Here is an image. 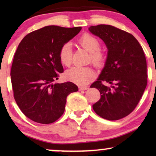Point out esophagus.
Wrapping results in <instances>:
<instances>
[{
    "mask_svg": "<svg viewBox=\"0 0 156 156\" xmlns=\"http://www.w3.org/2000/svg\"><path fill=\"white\" fill-rule=\"evenodd\" d=\"M89 87H85V86H81L79 87V89H80V91H82V90H87V89H88Z\"/></svg>",
    "mask_w": 156,
    "mask_h": 156,
    "instance_id": "1",
    "label": "esophagus"
}]
</instances>
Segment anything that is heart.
I'll list each match as a JSON object with an SVG mask.
<instances>
[{
  "label": "heart",
  "mask_w": 156,
  "mask_h": 156,
  "mask_svg": "<svg viewBox=\"0 0 156 156\" xmlns=\"http://www.w3.org/2000/svg\"><path fill=\"white\" fill-rule=\"evenodd\" d=\"M78 44L89 52V62L95 67H101L106 60V55L101 49V41L90 33H84L78 39ZM59 59L61 64L69 67L72 63V50L69 43H65L59 50ZM96 73L91 67H74L66 71V80L74 84L84 85L95 78Z\"/></svg>",
  "instance_id": "obj_1"
}]
</instances>
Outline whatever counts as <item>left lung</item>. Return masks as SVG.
Listing matches in <instances>:
<instances>
[{"label": "left lung", "instance_id": "1", "mask_svg": "<svg viewBox=\"0 0 156 156\" xmlns=\"http://www.w3.org/2000/svg\"><path fill=\"white\" fill-rule=\"evenodd\" d=\"M89 30L103 40L108 48L105 67L90 87L101 94L93 109L101 118L119 120L135 109L147 86L146 56L131 33L109 25L91 26ZM104 81L112 87L104 85Z\"/></svg>", "mask_w": 156, "mask_h": 156}]
</instances>
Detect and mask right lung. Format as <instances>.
I'll return each mask as SVG.
<instances>
[{"label": "right lung", "instance_id": "1", "mask_svg": "<svg viewBox=\"0 0 156 156\" xmlns=\"http://www.w3.org/2000/svg\"><path fill=\"white\" fill-rule=\"evenodd\" d=\"M81 30L49 25L27 34L19 44L10 70L12 87L18 107L32 121L55 122L65 112L67 96L78 91L72 82H53L64 71L59 49Z\"/></svg>", "mask_w": 156, "mask_h": 156}]
</instances>
